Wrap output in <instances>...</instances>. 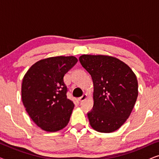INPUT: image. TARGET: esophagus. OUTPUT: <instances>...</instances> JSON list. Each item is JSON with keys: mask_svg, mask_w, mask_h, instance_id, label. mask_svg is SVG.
<instances>
[{"mask_svg": "<svg viewBox=\"0 0 159 159\" xmlns=\"http://www.w3.org/2000/svg\"><path fill=\"white\" fill-rule=\"evenodd\" d=\"M86 98H87V95L84 94L83 95H82V96L80 97L79 98H78V101H79L80 103H82V102H83L84 100H86Z\"/></svg>", "mask_w": 159, "mask_h": 159, "instance_id": "obj_1", "label": "esophagus"}]
</instances>
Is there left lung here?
Listing matches in <instances>:
<instances>
[{
  "label": "left lung",
  "instance_id": "1",
  "mask_svg": "<svg viewBox=\"0 0 159 159\" xmlns=\"http://www.w3.org/2000/svg\"><path fill=\"white\" fill-rule=\"evenodd\" d=\"M79 60L94 85V104L88 112L91 127L105 133L116 131L129 118L137 101L135 75L127 64L112 56L82 55Z\"/></svg>",
  "mask_w": 159,
  "mask_h": 159
}]
</instances>
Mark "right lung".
<instances>
[{"label":"right lung","instance_id":"right-lung-1","mask_svg":"<svg viewBox=\"0 0 159 159\" xmlns=\"http://www.w3.org/2000/svg\"><path fill=\"white\" fill-rule=\"evenodd\" d=\"M77 62L75 56L45 58L32 65L23 78L24 106L32 121L45 131H58L69 123L75 105L67 98L64 77Z\"/></svg>","mask_w":159,"mask_h":159}]
</instances>
